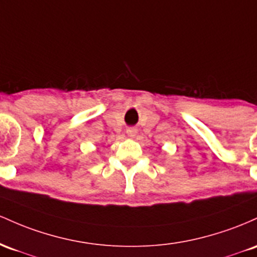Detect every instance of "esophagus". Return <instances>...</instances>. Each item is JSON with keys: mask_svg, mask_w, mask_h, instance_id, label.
<instances>
[{"mask_svg": "<svg viewBox=\"0 0 257 257\" xmlns=\"http://www.w3.org/2000/svg\"><path fill=\"white\" fill-rule=\"evenodd\" d=\"M126 134H127L128 137H135V136H136V134H137V130L135 127H130V128L126 130Z\"/></svg>", "mask_w": 257, "mask_h": 257, "instance_id": "34e87169", "label": "esophagus"}]
</instances>
